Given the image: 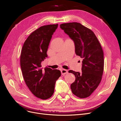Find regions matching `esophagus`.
Wrapping results in <instances>:
<instances>
[{
  "label": "esophagus",
  "mask_w": 121,
  "mask_h": 121,
  "mask_svg": "<svg viewBox=\"0 0 121 121\" xmlns=\"http://www.w3.org/2000/svg\"><path fill=\"white\" fill-rule=\"evenodd\" d=\"M61 72V73L62 75H64L68 73V71L66 70V69H62Z\"/></svg>",
  "instance_id": "obj_1"
}]
</instances>
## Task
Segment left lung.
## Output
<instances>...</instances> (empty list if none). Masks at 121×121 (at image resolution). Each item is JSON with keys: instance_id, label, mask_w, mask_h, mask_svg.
I'll use <instances>...</instances> for the list:
<instances>
[{"instance_id": "obj_1", "label": "left lung", "mask_w": 121, "mask_h": 121, "mask_svg": "<svg viewBox=\"0 0 121 121\" xmlns=\"http://www.w3.org/2000/svg\"><path fill=\"white\" fill-rule=\"evenodd\" d=\"M60 27L73 41L76 54L83 59L82 72L69 71L75 77L71 85L72 93L80 98L88 97L96 89L102 78L104 67L102 48L93 32L80 23H63Z\"/></svg>"}]
</instances>
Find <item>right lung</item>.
Wrapping results in <instances>:
<instances>
[{"instance_id":"right-lung-1","label":"right lung","mask_w":121,"mask_h":121,"mask_svg":"<svg viewBox=\"0 0 121 121\" xmlns=\"http://www.w3.org/2000/svg\"><path fill=\"white\" fill-rule=\"evenodd\" d=\"M58 25H44L33 32L24 43L21 54V67L25 83L35 96L42 99L52 96L56 81L61 74L57 69L41 68V63L48 57L49 44Z\"/></svg>"}]
</instances>
